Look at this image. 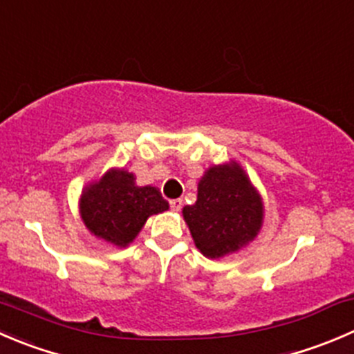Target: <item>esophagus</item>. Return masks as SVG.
I'll return each instance as SVG.
<instances>
[{
  "mask_svg": "<svg viewBox=\"0 0 354 354\" xmlns=\"http://www.w3.org/2000/svg\"><path fill=\"white\" fill-rule=\"evenodd\" d=\"M169 205L173 211L178 212L181 209V205H183V201H181V198H173V201H169Z\"/></svg>",
  "mask_w": 354,
  "mask_h": 354,
  "instance_id": "1",
  "label": "esophagus"
}]
</instances>
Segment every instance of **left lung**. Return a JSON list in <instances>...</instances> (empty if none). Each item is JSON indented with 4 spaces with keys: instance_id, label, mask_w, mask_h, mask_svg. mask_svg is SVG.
Here are the masks:
<instances>
[{
    "instance_id": "8db88e82",
    "label": "left lung",
    "mask_w": 354,
    "mask_h": 354,
    "mask_svg": "<svg viewBox=\"0 0 354 354\" xmlns=\"http://www.w3.org/2000/svg\"><path fill=\"white\" fill-rule=\"evenodd\" d=\"M185 221L204 256L235 252L257 235L263 204L236 164L214 166L198 183L197 202L185 205Z\"/></svg>"
}]
</instances>
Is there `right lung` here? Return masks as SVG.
<instances>
[{
  "label": "right lung",
  "instance_id": "1",
  "mask_svg": "<svg viewBox=\"0 0 354 354\" xmlns=\"http://www.w3.org/2000/svg\"><path fill=\"white\" fill-rule=\"evenodd\" d=\"M169 207L156 187H136L135 176L112 171L86 188L81 197L82 221L91 233L115 245H128L147 218Z\"/></svg>",
  "mask_w": 354,
  "mask_h": 354
}]
</instances>
